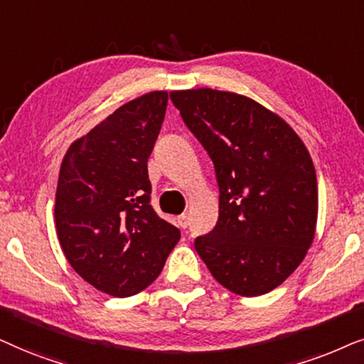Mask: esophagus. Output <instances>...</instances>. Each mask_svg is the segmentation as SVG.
<instances>
[{
  "label": "esophagus",
  "instance_id": "1",
  "mask_svg": "<svg viewBox=\"0 0 364 364\" xmlns=\"http://www.w3.org/2000/svg\"><path fill=\"white\" fill-rule=\"evenodd\" d=\"M176 223L181 230H185V228H188V225H190V218H188V215H179L176 218Z\"/></svg>",
  "mask_w": 364,
  "mask_h": 364
}]
</instances>
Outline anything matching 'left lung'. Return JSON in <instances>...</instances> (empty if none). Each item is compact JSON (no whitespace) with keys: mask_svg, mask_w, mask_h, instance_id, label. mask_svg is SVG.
<instances>
[{"mask_svg":"<svg viewBox=\"0 0 364 364\" xmlns=\"http://www.w3.org/2000/svg\"><path fill=\"white\" fill-rule=\"evenodd\" d=\"M173 105L215 164L220 216L195 248L221 287L259 296L279 287L313 243L316 173L287 121L246 96L173 91Z\"/></svg>","mask_w":364,"mask_h":364,"instance_id":"8db88e82","label":"left lung"}]
</instances>
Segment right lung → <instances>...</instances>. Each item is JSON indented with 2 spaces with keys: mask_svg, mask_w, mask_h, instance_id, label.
Here are the masks:
<instances>
[{
  "mask_svg": "<svg viewBox=\"0 0 364 364\" xmlns=\"http://www.w3.org/2000/svg\"><path fill=\"white\" fill-rule=\"evenodd\" d=\"M166 91L129 101L76 139L58 178V240L73 269L116 298L161 273L181 232L151 206L148 158L161 129Z\"/></svg>",
  "mask_w": 364,
  "mask_h": 364,
  "instance_id": "add662e5",
  "label": "right lung"
}]
</instances>
